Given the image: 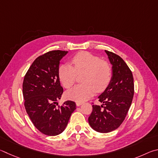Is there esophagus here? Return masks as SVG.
Masks as SVG:
<instances>
[{
    "instance_id": "34e87169",
    "label": "esophagus",
    "mask_w": 158,
    "mask_h": 158,
    "mask_svg": "<svg viewBox=\"0 0 158 158\" xmlns=\"http://www.w3.org/2000/svg\"><path fill=\"white\" fill-rule=\"evenodd\" d=\"M82 103H82V102H79V101H77L76 103L77 106H81V105H82Z\"/></svg>"
}]
</instances>
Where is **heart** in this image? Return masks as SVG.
Returning a JSON list of instances; mask_svg holds the SVG:
<instances>
[{"mask_svg":"<svg viewBox=\"0 0 158 158\" xmlns=\"http://www.w3.org/2000/svg\"><path fill=\"white\" fill-rule=\"evenodd\" d=\"M73 67L68 64L60 66L58 76L65 88L71 87L76 81V73L85 75L84 84L78 85L66 93V98L76 101H85L94 94L96 91L102 92L107 87L112 76L109 64L90 52L82 51L72 59Z\"/></svg>","mask_w":158,"mask_h":158,"instance_id":"obj_1","label":"heart"}]
</instances>
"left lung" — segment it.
<instances>
[{
  "instance_id": "obj_1",
  "label": "left lung",
  "mask_w": 158,
  "mask_h": 158,
  "mask_svg": "<svg viewBox=\"0 0 158 158\" xmlns=\"http://www.w3.org/2000/svg\"><path fill=\"white\" fill-rule=\"evenodd\" d=\"M112 65L108 86L98 96L101 106L93 105L88 121L92 128L101 133L114 131L125 119L134 96L133 76L123 60L114 52L105 51Z\"/></svg>"
}]
</instances>
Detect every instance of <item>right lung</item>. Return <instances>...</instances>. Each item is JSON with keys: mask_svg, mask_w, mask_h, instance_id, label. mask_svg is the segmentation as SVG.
<instances>
[{"mask_svg": "<svg viewBox=\"0 0 158 158\" xmlns=\"http://www.w3.org/2000/svg\"><path fill=\"white\" fill-rule=\"evenodd\" d=\"M68 51H49L36 59L24 77L23 95L25 108L32 123L48 136L64 131L72 113L76 109L73 101L64 102L57 107L63 88L58 76L60 62Z\"/></svg>", "mask_w": 158, "mask_h": 158, "instance_id": "1", "label": "right lung"}]
</instances>
